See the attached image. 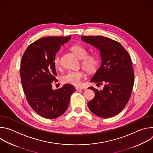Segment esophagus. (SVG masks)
<instances>
[{"instance_id":"1","label":"esophagus","mask_w":153,"mask_h":153,"mask_svg":"<svg viewBox=\"0 0 153 153\" xmlns=\"http://www.w3.org/2000/svg\"><path fill=\"white\" fill-rule=\"evenodd\" d=\"M76 90H86V88L84 86H76Z\"/></svg>"}]
</instances>
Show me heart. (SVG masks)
<instances>
[{
    "mask_svg": "<svg viewBox=\"0 0 153 153\" xmlns=\"http://www.w3.org/2000/svg\"><path fill=\"white\" fill-rule=\"evenodd\" d=\"M71 50L80 59H82V65L83 68L88 72L95 71L99 65V59L94 54H88V50L82 45L75 44L71 47ZM54 63L56 68L60 67V55L56 54L54 59ZM85 74L82 70L69 71L62 76L63 83L74 85H79L81 83Z\"/></svg>",
    "mask_w": 153,
    "mask_h": 153,
    "instance_id": "b5f03b06",
    "label": "heart"
}]
</instances>
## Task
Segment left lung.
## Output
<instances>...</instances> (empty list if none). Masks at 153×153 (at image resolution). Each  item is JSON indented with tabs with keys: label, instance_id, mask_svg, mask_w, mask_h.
<instances>
[{
	"label": "left lung",
	"instance_id": "obj_1",
	"mask_svg": "<svg viewBox=\"0 0 153 153\" xmlns=\"http://www.w3.org/2000/svg\"><path fill=\"white\" fill-rule=\"evenodd\" d=\"M82 40L96 47L102 60L90 81L104 87L100 91L90 87L95 96L88 103V108L100 117H113L125 108L132 93L134 74L129 55L120 43L110 38L84 36Z\"/></svg>",
	"mask_w": 153,
	"mask_h": 153
}]
</instances>
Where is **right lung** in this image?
I'll return each mask as SVG.
<instances>
[{
    "label": "right lung",
    "instance_id": "right-lung-1",
    "mask_svg": "<svg viewBox=\"0 0 153 153\" xmlns=\"http://www.w3.org/2000/svg\"><path fill=\"white\" fill-rule=\"evenodd\" d=\"M70 38L71 36L40 39L28 47L22 58L20 74L24 93L33 110L43 117L55 119L62 115L75 91L70 84L58 90L52 88V82L57 81L54 57Z\"/></svg>",
    "mask_w": 153,
    "mask_h": 153
}]
</instances>
